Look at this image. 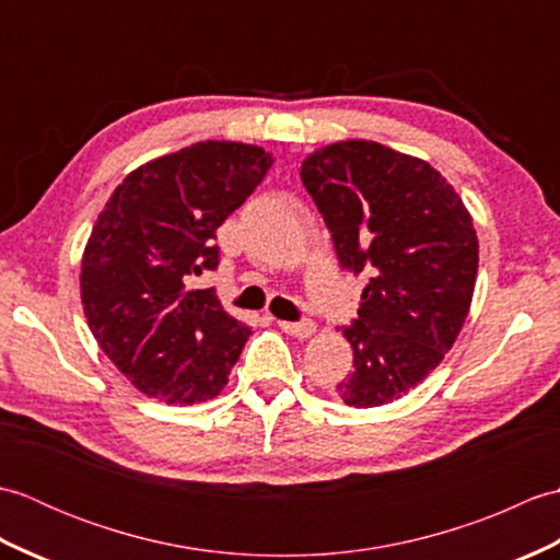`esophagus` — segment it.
<instances>
[{"label":"esophagus","instance_id":"obj_1","mask_svg":"<svg viewBox=\"0 0 560 560\" xmlns=\"http://www.w3.org/2000/svg\"><path fill=\"white\" fill-rule=\"evenodd\" d=\"M279 327H281L283 331H287V335L299 337V339L311 337L313 331H315V323H313V319H301V323H287V319H281Z\"/></svg>","mask_w":560,"mask_h":560}]
</instances>
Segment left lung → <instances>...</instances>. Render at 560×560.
<instances>
[{
  "instance_id": "8db88e82",
  "label": "left lung",
  "mask_w": 560,
  "mask_h": 560,
  "mask_svg": "<svg viewBox=\"0 0 560 560\" xmlns=\"http://www.w3.org/2000/svg\"><path fill=\"white\" fill-rule=\"evenodd\" d=\"M301 180L341 269L368 273L343 327L353 371L337 395L355 409L411 392L452 349L469 313L479 243L443 175L377 141H341L303 161Z\"/></svg>"
}]
</instances>
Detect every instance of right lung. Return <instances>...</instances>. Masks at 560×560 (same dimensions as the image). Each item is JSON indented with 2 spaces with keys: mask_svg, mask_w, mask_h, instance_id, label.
I'll use <instances>...</instances> for the list:
<instances>
[{
  "mask_svg": "<svg viewBox=\"0 0 560 560\" xmlns=\"http://www.w3.org/2000/svg\"><path fill=\"white\" fill-rule=\"evenodd\" d=\"M271 168L259 147L199 141L129 173L93 225L81 303L103 353L165 404H197L229 383L253 327L195 289L219 267L217 229Z\"/></svg>",
  "mask_w": 560,
  "mask_h": 560,
  "instance_id": "obj_1",
  "label": "right lung"
}]
</instances>
